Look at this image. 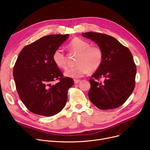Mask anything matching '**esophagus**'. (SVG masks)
<instances>
[{
    "mask_svg": "<svg viewBox=\"0 0 150 150\" xmlns=\"http://www.w3.org/2000/svg\"><path fill=\"white\" fill-rule=\"evenodd\" d=\"M81 81L80 80H74V83L75 84H78V83H80Z\"/></svg>",
    "mask_w": 150,
    "mask_h": 150,
    "instance_id": "34e87169",
    "label": "esophagus"
}]
</instances>
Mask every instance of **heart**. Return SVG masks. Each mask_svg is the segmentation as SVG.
<instances>
[{"mask_svg": "<svg viewBox=\"0 0 150 150\" xmlns=\"http://www.w3.org/2000/svg\"><path fill=\"white\" fill-rule=\"evenodd\" d=\"M70 50L78 53L76 66L67 69L64 75L69 78H78L97 70L101 66L103 61V53L98 47L90 46V44L79 38H75L69 44ZM54 64L59 69L66 67L65 54L61 49L55 50L52 56Z\"/></svg>", "mask_w": 150, "mask_h": 150, "instance_id": "obj_1", "label": "heart"}]
</instances>
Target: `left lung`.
Here are the masks:
<instances>
[{"mask_svg": "<svg viewBox=\"0 0 150 150\" xmlns=\"http://www.w3.org/2000/svg\"><path fill=\"white\" fill-rule=\"evenodd\" d=\"M82 36L95 42L103 53V63L92 77L104 80L98 83L89 80V100L102 110L122 106L135 86L136 66L131 52L111 36L96 32L83 33Z\"/></svg>", "mask_w": 150, "mask_h": 150, "instance_id": "8db88e82", "label": "left lung"}]
</instances>
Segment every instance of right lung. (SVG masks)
<instances>
[{
	"instance_id": "1",
	"label": "right lung",
	"mask_w": 150,
	"mask_h": 150,
	"mask_svg": "<svg viewBox=\"0 0 150 150\" xmlns=\"http://www.w3.org/2000/svg\"><path fill=\"white\" fill-rule=\"evenodd\" d=\"M69 35L44 36L23 47L16 61L13 76L19 96L29 111L50 117L59 113L67 100L72 78L63 77L52 59L53 52ZM59 80L55 85L51 83Z\"/></svg>"
}]
</instances>
